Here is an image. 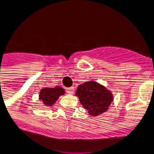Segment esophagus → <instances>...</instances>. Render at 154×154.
<instances>
[{"label":"esophagus","mask_w":154,"mask_h":154,"mask_svg":"<svg viewBox=\"0 0 154 154\" xmlns=\"http://www.w3.org/2000/svg\"><path fill=\"white\" fill-rule=\"evenodd\" d=\"M66 92L68 93L69 94H73V92H74V87H73V86H72V87L67 88Z\"/></svg>","instance_id":"esophagus-1"}]
</instances>
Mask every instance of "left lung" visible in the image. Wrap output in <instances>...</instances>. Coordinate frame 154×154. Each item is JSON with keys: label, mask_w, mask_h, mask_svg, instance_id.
<instances>
[{"label": "left lung", "mask_w": 154, "mask_h": 154, "mask_svg": "<svg viewBox=\"0 0 154 154\" xmlns=\"http://www.w3.org/2000/svg\"><path fill=\"white\" fill-rule=\"evenodd\" d=\"M75 95L90 116H98L107 111L113 101V94L104 85L89 81L78 85Z\"/></svg>", "instance_id": "1"}]
</instances>
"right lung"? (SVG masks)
Segmentation results:
<instances>
[{"mask_svg": "<svg viewBox=\"0 0 154 154\" xmlns=\"http://www.w3.org/2000/svg\"><path fill=\"white\" fill-rule=\"evenodd\" d=\"M65 94V91L60 86H55L54 88H43L40 90L38 99L43 103L46 106H51L60 96Z\"/></svg>", "mask_w": 154, "mask_h": 154, "instance_id": "obj_1", "label": "right lung"}]
</instances>
